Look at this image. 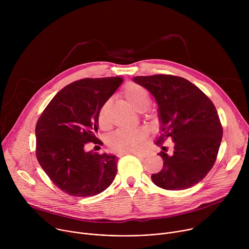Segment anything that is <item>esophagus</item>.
Segmentation results:
<instances>
[{
	"mask_svg": "<svg viewBox=\"0 0 249 249\" xmlns=\"http://www.w3.org/2000/svg\"><path fill=\"white\" fill-rule=\"evenodd\" d=\"M127 154H132L134 156H137V157H146V154L145 153H142V152H131V153H127Z\"/></svg>",
	"mask_w": 249,
	"mask_h": 249,
	"instance_id": "esophagus-1",
	"label": "esophagus"
}]
</instances>
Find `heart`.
Segmentation results:
<instances>
[{
    "label": "heart",
    "instance_id": "1",
    "mask_svg": "<svg viewBox=\"0 0 249 249\" xmlns=\"http://www.w3.org/2000/svg\"><path fill=\"white\" fill-rule=\"evenodd\" d=\"M122 95L126 101L139 111H143L150 103V94L148 90L142 86L130 82L122 89ZM110 101L106 100L98 110L97 121L98 125L105 129L109 125V110ZM148 132L145 128L134 129H119L110 135L108 139L109 148L115 153H131L139 150L147 139Z\"/></svg>",
    "mask_w": 249,
    "mask_h": 249
}]
</instances>
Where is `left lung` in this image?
I'll return each mask as SVG.
<instances>
[{
	"label": "left lung",
	"instance_id": "obj_1",
	"mask_svg": "<svg viewBox=\"0 0 249 249\" xmlns=\"http://www.w3.org/2000/svg\"><path fill=\"white\" fill-rule=\"evenodd\" d=\"M134 82L156 98L161 133L156 144L174 141V152L162 147L163 166L152 174L153 182L166 190H183L199 183L214 166L223 127L212 100L195 85L173 75L135 77Z\"/></svg>",
	"mask_w": 249,
	"mask_h": 249
}]
</instances>
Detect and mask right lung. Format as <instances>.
<instances>
[{"label":"right lung","instance_id":"add662e5","mask_svg":"<svg viewBox=\"0 0 249 249\" xmlns=\"http://www.w3.org/2000/svg\"><path fill=\"white\" fill-rule=\"evenodd\" d=\"M123 82L121 77L86 78L63 88L35 127L37 160L50 180L71 196H94L113 182L117 157L87 152L95 137L97 113ZM96 147V146H95Z\"/></svg>","mask_w":249,"mask_h":249}]
</instances>
